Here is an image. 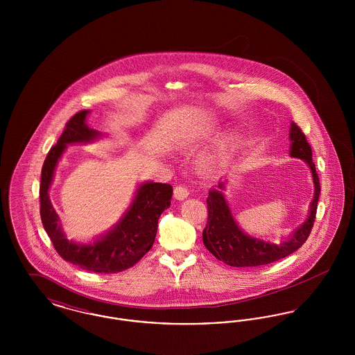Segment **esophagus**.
Instances as JSON below:
<instances>
[{
  "label": "esophagus",
  "instance_id": "obj_1",
  "mask_svg": "<svg viewBox=\"0 0 355 355\" xmlns=\"http://www.w3.org/2000/svg\"><path fill=\"white\" fill-rule=\"evenodd\" d=\"M189 197V190L185 186L180 185L174 187V198L178 201H184Z\"/></svg>",
  "mask_w": 355,
  "mask_h": 355
}]
</instances>
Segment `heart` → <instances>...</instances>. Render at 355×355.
I'll return each instance as SVG.
<instances>
[{"instance_id": "heart-1", "label": "heart", "mask_w": 355, "mask_h": 355, "mask_svg": "<svg viewBox=\"0 0 355 355\" xmlns=\"http://www.w3.org/2000/svg\"><path fill=\"white\" fill-rule=\"evenodd\" d=\"M220 133L218 126L214 125H201V126H196L194 129H190L185 132L184 135L178 138L177 145L180 149L182 150H191L194 148H197L198 145H201L205 141L211 139L213 137ZM236 145V135H229L225 139H222L218 146L213 150V152L203 154L198 159V168L201 170H210L216 166H218L220 164H223L230 153L234 150Z\"/></svg>"}]
</instances>
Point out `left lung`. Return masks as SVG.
Instances as JSON below:
<instances>
[{"instance_id": "1", "label": "left lung", "mask_w": 355, "mask_h": 355, "mask_svg": "<svg viewBox=\"0 0 355 355\" xmlns=\"http://www.w3.org/2000/svg\"><path fill=\"white\" fill-rule=\"evenodd\" d=\"M288 139L290 157L302 159L310 169L314 184V196L309 205L307 217L304 222L290 232V234L279 243L250 236L242 230L225 196L227 186L226 178L209 190V197L206 200L209 217L202 233L203 245L217 259L229 266L253 268L282 259L298 250L311 232L321 194L320 180L311 158V148L302 130L294 122L290 123Z\"/></svg>"}]
</instances>
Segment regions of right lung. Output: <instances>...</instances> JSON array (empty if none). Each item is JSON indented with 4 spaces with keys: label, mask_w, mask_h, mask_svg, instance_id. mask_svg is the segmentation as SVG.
<instances>
[{
    "label": "right lung",
    "mask_w": 355,
    "mask_h": 355,
    "mask_svg": "<svg viewBox=\"0 0 355 355\" xmlns=\"http://www.w3.org/2000/svg\"><path fill=\"white\" fill-rule=\"evenodd\" d=\"M89 114L90 110H83L73 116L57 145L46 155L40 186L41 220L54 249L65 261L85 270L119 272L132 268L152 249L158 220L170 206L173 187L169 184L153 181L141 182L137 185L133 200L125 213L107 232L89 242L69 239L51 205L49 190L58 162L69 145L92 144L107 135L87 125Z\"/></svg>",
    "instance_id": "right-lung-1"
}]
</instances>
